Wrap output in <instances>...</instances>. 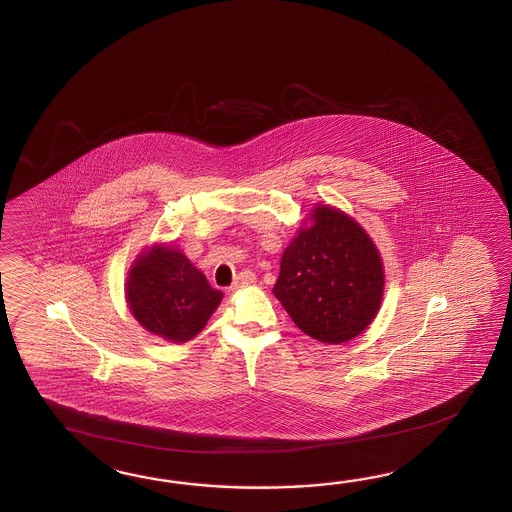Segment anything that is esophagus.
<instances>
[{
  "instance_id": "obj_1",
  "label": "esophagus",
  "mask_w": 512,
  "mask_h": 512,
  "mask_svg": "<svg viewBox=\"0 0 512 512\" xmlns=\"http://www.w3.org/2000/svg\"><path fill=\"white\" fill-rule=\"evenodd\" d=\"M254 282H256V276L252 272H241L238 280L230 285V291H238L241 287H247V285H252Z\"/></svg>"
}]
</instances>
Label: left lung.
Returning a JSON list of instances; mask_svg holds the SVG:
<instances>
[{"mask_svg": "<svg viewBox=\"0 0 512 512\" xmlns=\"http://www.w3.org/2000/svg\"><path fill=\"white\" fill-rule=\"evenodd\" d=\"M382 291L381 254L366 230L320 205L283 252L272 289L294 324L326 344L348 342L370 326Z\"/></svg>", "mask_w": 512, "mask_h": 512, "instance_id": "left-lung-1", "label": "left lung"}]
</instances>
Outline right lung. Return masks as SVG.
Segmentation results:
<instances>
[{"label": "right lung", "instance_id": "add662e5", "mask_svg": "<svg viewBox=\"0 0 512 512\" xmlns=\"http://www.w3.org/2000/svg\"><path fill=\"white\" fill-rule=\"evenodd\" d=\"M126 298L144 329L170 342H186L207 326L223 293L210 287L183 252L155 245L133 263Z\"/></svg>", "mask_w": 512, "mask_h": 512}]
</instances>
